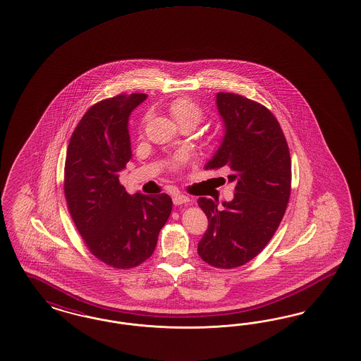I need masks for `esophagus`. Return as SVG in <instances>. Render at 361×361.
Returning a JSON list of instances; mask_svg holds the SVG:
<instances>
[{
	"label": "esophagus",
	"instance_id": "34e87169",
	"mask_svg": "<svg viewBox=\"0 0 361 361\" xmlns=\"http://www.w3.org/2000/svg\"><path fill=\"white\" fill-rule=\"evenodd\" d=\"M173 202H174L175 206H179V204H185L187 202H190V198L183 194H176L173 198Z\"/></svg>",
	"mask_w": 361,
	"mask_h": 361
}]
</instances>
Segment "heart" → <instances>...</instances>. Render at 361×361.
<instances>
[{
	"mask_svg": "<svg viewBox=\"0 0 361 361\" xmlns=\"http://www.w3.org/2000/svg\"><path fill=\"white\" fill-rule=\"evenodd\" d=\"M170 112L178 124L183 121H194L195 124H198L203 118L202 108L198 106V103H195L190 97H178L173 100L170 104ZM187 161H188V157L186 154H179L171 161V169L178 170Z\"/></svg>",
	"mask_w": 361,
	"mask_h": 361,
	"instance_id": "obj_1",
	"label": "heart"
}]
</instances>
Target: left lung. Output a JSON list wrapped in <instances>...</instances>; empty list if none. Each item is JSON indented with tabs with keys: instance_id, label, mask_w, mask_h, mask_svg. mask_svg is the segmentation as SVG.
Returning a JSON list of instances; mask_svg holds the SVG:
<instances>
[{
	"instance_id": "1",
	"label": "left lung",
	"mask_w": 361,
	"mask_h": 361,
	"mask_svg": "<svg viewBox=\"0 0 361 361\" xmlns=\"http://www.w3.org/2000/svg\"><path fill=\"white\" fill-rule=\"evenodd\" d=\"M225 136L206 170L227 167L235 192L222 206L202 197L209 227L198 254L218 269L242 267L261 253L286 210L292 161L280 123L265 106L240 94H216Z\"/></svg>"
}]
</instances>
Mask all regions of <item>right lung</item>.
<instances>
[{"label":"right lung","instance_id":"right-lung-1","mask_svg":"<svg viewBox=\"0 0 361 361\" xmlns=\"http://www.w3.org/2000/svg\"><path fill=\"white\" fill-rule=\"evenodd\" d=\"M146 94H118L90 108L68 145L64 194L90 252L116 269L149 258L173 200L167 194L130 195L119 173L131 159L128 118Z\"/></svg>","mask_w":361,"mask_h":361}]
</instances>
